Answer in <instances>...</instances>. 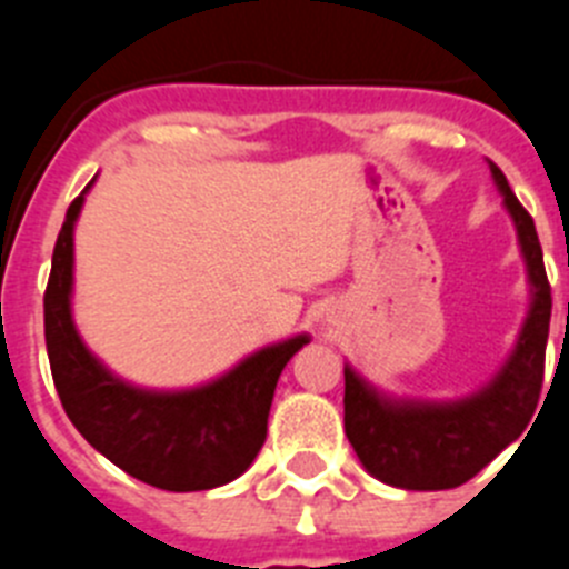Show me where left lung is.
Here are the masks:
<instances>
[{"label": "left lung", "instance_id": "obj_1", "mask_svg": "<svg viewBox=\"0 0 569 569\" xmlns=\"http://www.w3.org/2000/svg\"><path fill=\"white\" fill-rule=\"evenodd\" d=\"M490 176L510 213L525 259L530 308L510 356L487 385L461 399H399L345 365V433L373 479L401 490H450L485 470L519 439L539 405L552 296L530 213L492 162Z\"/></svg>", "mask_w": 569, "mask_h": 569}]
</instances>
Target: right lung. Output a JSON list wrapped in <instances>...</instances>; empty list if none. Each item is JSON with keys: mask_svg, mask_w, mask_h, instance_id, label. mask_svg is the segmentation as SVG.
Returning <instances> with one entry per match:
<instances>
[{"mask_svg": "<svg viewBox=\"0 0 569 569\" xmlns=\"http://www.w3.org/2000/svg\"><path fill=\"white\" fill-rule=\"evenodd\" d=\"M90 188L64 213L44 290V345L64 413L93 450L144 485L170 492L228 485L259 456L276 381L310 336L261 347L228 373L184 390L116 376L90 353L73 321V230Z\"/></svg>", "mask_w": 569, "mask_h": 569, "instance_id": "right-lung-1", "label": "right lung"}]
</instances>
